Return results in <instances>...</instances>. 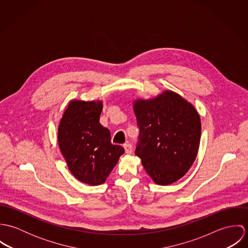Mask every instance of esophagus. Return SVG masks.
<instances>
[{
  "label": "esophagus",
  "instance_id": "obj_1",
  "mask_svg": "<svg viewBox=\"0 0 248 248\" xmlns=\"http://www.w3.org/2000/svg\"><path fill=\"white\" fill-rule=\"evenodd\" d=\"M124 149H125V152H126L127 154H132V152H133V146H132V144H130V143L124 144Z\"/></svg>",
  "mask_w": 248,
  "mask_h": 248
}]
</instances>
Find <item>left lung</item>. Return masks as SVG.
<instances>
[{"mask_svg": "<svg viewBox=\"0 0 248 248\" xmlns=\"http://www.w3.org/2000/svg\"><path fill=\"white\" fill-rule=\"evenodd\" d=\"M134 111L140 128L136 155L155 183H174L198 155L202 134L198 110L177 93L164 91L155 98L136 99Z\"/></svg>", "mask_w": 248, "mask_h": 248, "instance_id": "obj_1", "label": "left lung"}]
</instances>
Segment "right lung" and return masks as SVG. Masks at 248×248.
<instances>
[{
	"label": "right lung",
	"mask_w": 248,
	"mask_h": 248,
	"mask_svg": "<svg viewBox=\"0 0 248 248\" xmlns=\"http://www.w3.org/2000/svg\"><path fill=\"white\" fill-rule=\"evenodd\" d=\"M102 101L71 100L58 126V145L71 174L81 182L106 181L124 148L110 143L109 131L99 123Z\"/></svg>",
	"instance_id": "1"
}]
</instances>
